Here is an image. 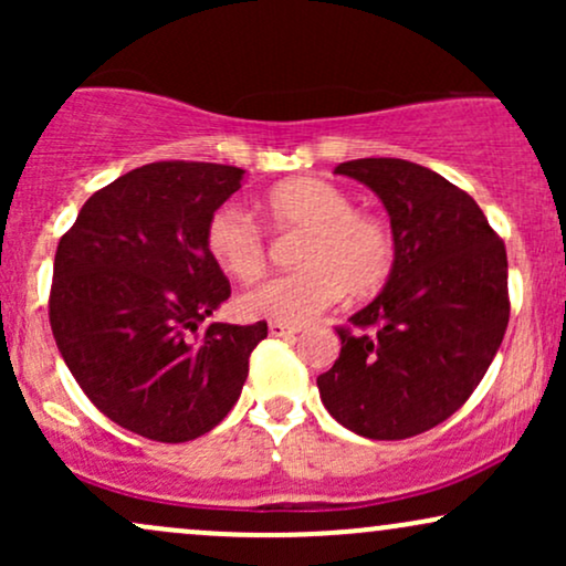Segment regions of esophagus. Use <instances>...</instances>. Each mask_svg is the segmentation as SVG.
Masks as SVG:
<instances>
[{
	"label": "esophagus",
	"instance_id": "34e87169",
	"mask_svg": "<svg viewBox=\"0 0 566 566\" xmlns=\"http://www.w3.org/2000/svg\"><path fill=\"white\" fill-rule=\"evenodd\" d=\"M269 333L274 337H287V335L301 333V327H297V324H287V322H269Z\"/></svg>",
	"mask_w": 566,
	"mask_h": 566
}]
</instances>
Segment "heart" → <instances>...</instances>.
<instances>
[{
	"label": "heart",
	"mask_w": 566,
	"mask_h": 566,
	"mask_svg": "<svg viewBox=\"0 0 566 566\" xmlns=\"http://www.w3.org/2000/svg\"><path fill=\"white\" fill-rule=\"evenodd\" d=\"M261 210L276 233H301L292 274L271 276L237 297L250 319L308 322L343 292L373 295L394 269V233L380 218L354 210L343 188L324 178H287L263 193ZM205 247L220 271L255 279L265 269L269 239L242 207L223 205L205 229Z\"/></svg>",
	"instance_id": "1"
}]
</instances>
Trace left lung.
I'll use <instances>...</instances> for the list:
<instances>
[{
	"label": "left lung",
	"mask_w": 566,
	"mask_h": 566,
	"mask_svg": "<svg viewBox=\"0 0 566 566\" xmlns=\"http://www.w3.org/2000/svg\"><path fill=\"white\" fill-rule=\"evenodd\" d=\"M378 193L396 258L386 287L337 327L340 356L316 378L327 412L359 437L396 441L469 401L509 327L503 239L463 188L407 159L335 167Z\"/></svg>",
	"instance_id": "obj_1"
}]
</instances>
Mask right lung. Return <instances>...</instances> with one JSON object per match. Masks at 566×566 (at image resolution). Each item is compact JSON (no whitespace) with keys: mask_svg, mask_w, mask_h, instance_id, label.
<instances>
[{"mask_svg":"<svg viewBox=\"0 0 566 566\" xmlns=\"http://www.w3.org/2000/svg\"><path fill=\"white\" fill-rule=\"evenodd\" d=\"M244 170L154 161L84 201L55 252L50 327L87 399L116 426L178 444L212 431L269 324H199L231 284L205 247Z\"/></svg>","mask_w":566,"mask_h":566,"instance_id":"add662e5","label":"right lung"}]
</instances>
